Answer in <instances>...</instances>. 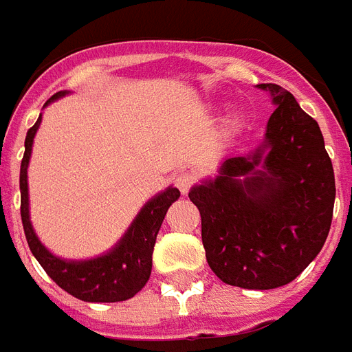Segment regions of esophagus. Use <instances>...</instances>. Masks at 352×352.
<instances>
[{"instance_id": "esophagus-1", "label": "esophagus", "mask_w": 352, "mask_h": 352, "mask_svg": "<svg viewBox=\"0 0 352 352\" xmlns=\"http://www.w3.org/2000/svg\"><path fill=\"white\" fill-rule=\"evenodd\" d=\"M174 184H176V187L182 190V194H187L194 184V176L190 173H179L178 176L174 178Z\"/></svg>"}]
</instances>
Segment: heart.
Masks as SVG:
<instances>
[{"label":"heart","instance_id":"obj_1","mask_svg":"<svg viewBox=\"0 0 352 352\" xmlns=\"http://www.w3.org/2000/svg\"><path fill=\"white\" fill-rule=\"evenodd\" d=\"M236 122H238V120H236V118H230V125H232V127H234V125H236Z\"/></svg>","mask_w":352,"mask_h":352}]
</instances>
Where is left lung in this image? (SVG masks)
<instances>
[{"mask_svg": "<svg viewBox=\"0 0 352 352\" xmlns=\"http://www.w3.org/2000/svg\"><path fill=\"white\" fill-rule=\"evenodd\" d=\"M263 142L221 162L189 198L201 214L207 263L221 282L267 291L291 283L322 251L333 220V163L318 123L276 83Z\"/></svg>", "mask_w": 352, "mask_h": 352, "instance_id": "8db88e82", "label": "left lung"}]
</instances>
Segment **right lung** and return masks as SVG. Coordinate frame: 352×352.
Wrapping results in <instances>:
<instances>
[{"label":"right lung","instance_id":"obj_1","mask_svg":"<svg viewBox=\"0 0 352 352\" xmlns=\"http://www.w3.org/2000/svg\"><path fill=\"white\" fill-rule=\"evenodd\" d=\"M70 94V91L56 92L47 100L43 109L52 101ZM41 123V114L34 127L29 129L25 138V154L19 168V190H21V221L34 258L39 261L45 272L60 285L63 291L83 302L111 303L125 302L136 292L142 291L153 271V251L156 236L167 214L168 207L179 198L176 187H167L143 205L136 218L129 225L125 234L116 241V245L107 252L89 260H67L52 254L39 241L30 221L29 209V182L27 168L32 156L34 136Z\"/></svg>","mask_w":352,"mask_h":352}]
</instances>
